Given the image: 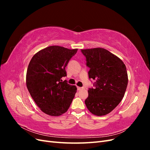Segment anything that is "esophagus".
Masks as SVG:
<instances>
[{"label":"esophagus","instance_id":"34e87169","mask_svg":"<svg viewBox=\"0 0 150 150\" xmlns=\"http://www.w3.org/2000/svg\"><path fill=\"white\" fill-rule=\"evenodd\" d=\"M84 87H79V86H77V89H78V91H80L81 89H84Z\"/></svg>","mask_w":150,"mask_h":150}]
</instances>
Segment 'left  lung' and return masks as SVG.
Returning <instances> with one entry per match:
<instances>
[{"mask_svg": "<svg viewBox=\"0 0 150 150\" xmlns=\"http://www.w3.org/2000/svg\"><path fill=\"white\" fill-rule=\"evenodd\" d=\"M89 68V79L95 80L89 88L85 100L88 110L96 116L111 112L121 101L128 85V74L124 62L103 48L81 49Z\"/></svg>", "mask_w": 150, "mask_h": 150, "instance_id": "obj_1", "label": "left lung"}]
</instances>
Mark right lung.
<instances>
[{
	"instance_id": "right-lung-1",
	"label": "right lung",
	"mask_w": 150,
	"mask_h": 150,
	"mask_svg": "<svg viewBox=\"0 0 150 150\" xmlns=\"http://www.w3.org/2000/svg\"><path fill=\"white\" fill-rule=\"evenodd\" d=\"M78 49L52 46L36 53L31 59L26 74L30 96L44 113L57 116L69 109L77 91L75 86L62 82L66 67Z\"/></svg>"
}]
</instances>
